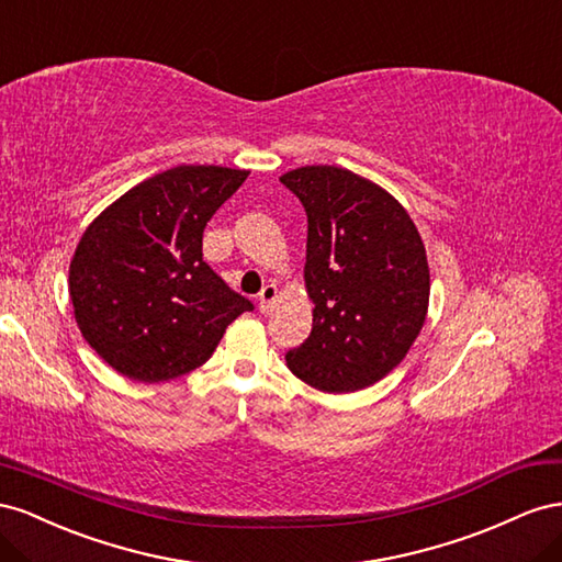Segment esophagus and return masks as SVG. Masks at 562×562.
I'll return each instance as SVG.
<instances>
[{
    "instance_id": "34e87169",
    "label": "esophagus",
    "mask_w": 562,
    "mask_h": 562,
    "mask_svg": "<svg viewBox=\"0 0 562 562\" xmlns=\"http://www.w3.org/2000/svg\"><path fill=\"white\" fill-rule=\"evenodd\" d=\"M278 299V286L276 284H266L261 294H259V311L268 313L272 308V303Z\"/></svg>"
}]
</instances>
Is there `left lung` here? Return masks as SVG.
<instances>
[{"label":"left lung","mask_w":562,"mask_h":562,"mask_svg":"<svg viewBox=\"0 0 562 562\" xmlns=\"http://www.w3.org/2000/svg\"><path fill=\"white\" fill-rule=\"evenodd\" d=\"M308 216L306 290L313 329L284 356L325 393H352L405 360L428 313L430 276L414 221L391 192L341 167L286 171Z\"/></svg>","instance_id":"left-lung-1"}]
</instances>
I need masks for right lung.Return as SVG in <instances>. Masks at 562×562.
I'll list each match as a JSON object with an SVG mask.
<instances>
[{
  "label": "right lung",
  "instance_id": "obj_1",
  "mask_svg": "<svg viewBox=\"0 0 562 562\" xmlns=\"http://www.w3.org/2000/svg\"><path fill=\"white\" fill-rule=\"evenodd\" d=\"M249 171L181 165L126 190L91 221L68 292L87 344L143 383L212 358L237 315L254 311L202 261V233Z\"/></svg>",
  "mask_w": 562,
  "mask_h": 562
}]
</instances>
